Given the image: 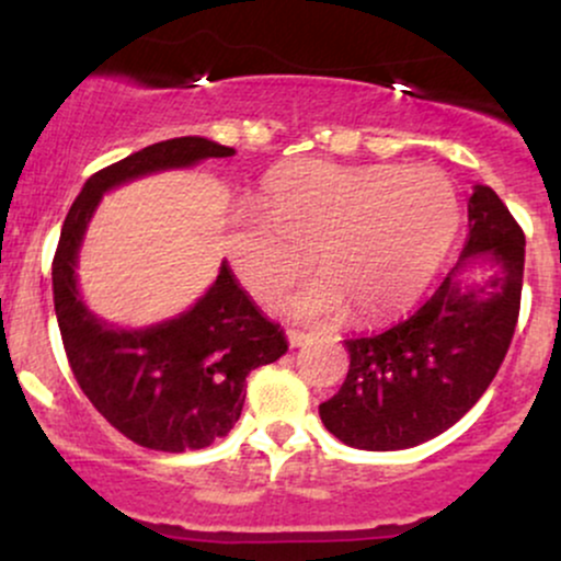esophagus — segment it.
<instances>
[{"label":"esophagus","instance_id":"obj_1","mask_svg":"<svg viewBox=\"0 0 561 561\" xmlns=\"http://www.w3.org/2000/svg\"><path fill=\"white\" fill-rule=\"evenodd\" d=\"M287 340H289V347H302L308 343V340H311V334H306V332H300V330H289L287 332Z\"/></svg>","mask_w":561,"mask_h":561}]
</instances>
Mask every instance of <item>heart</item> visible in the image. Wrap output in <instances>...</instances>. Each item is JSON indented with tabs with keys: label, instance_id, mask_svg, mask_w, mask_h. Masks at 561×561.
<instances>
[{
	"label": "heart",
	"instance_id": "b5f03b06",
	"mask_svg": "<svg viewBox=\"0 0 561 561\" xmlns=\"http://www.w3.org/2000/svg\"><path fill=\"white\" fill-rule=\"evenodd\" d=\"M459 229V197L433 165L300 160L268 173L259 205L227 218V259L242 287L274 302L311 263L321 272L287 302L300 319H382L430 285Z\"/></svg>",
	"mask_w": 561,
	"mask_h": 561
}]
</instances>
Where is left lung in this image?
Listing matches in <instances>:
<instances>
[{"label": "left lung", "mask_w": 561, "mask_h": 561, "mask_svg": "<svg viewBox=\"0 0 561 561\" xmlns=\"http://www.w3.org/2000/svg\"><path fill=\"white\" fill-rule=\"evenodd\" d=\"M467 214V244L440 287L390 330L345 340L351 369L319 416L347 446L401 450L446 433L504 362L523 298L525 234L491 186H474ZM474 257L491 260L496 274L465 288L458 276Z\"/></svg>", "instance_id": "8db88e82"}]
</instances>
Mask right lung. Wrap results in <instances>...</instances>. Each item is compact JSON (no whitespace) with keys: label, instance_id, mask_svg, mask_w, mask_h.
<instances>
[{"label":"right lung","instance_id":"1","mask_svg":"<svg viewBox=\"0 0 561 561\" xmlns=\"http://www.w3.org/2000/svg\"><path fill=\"white\" fill-rule=\"evenodd\" d=\"M229 156L231 147L203 137L158 141L92 173L62 224L53 289L68 364L94 409L141 448L182 454L227 435L242 414L244 379L285 356L287 340L244 295L227 263L182 317L147 330H115L83 306L76 287L83 231L113 186Z\"/></svg>","mask_w":561,"mask_h":561}]
</instances>
